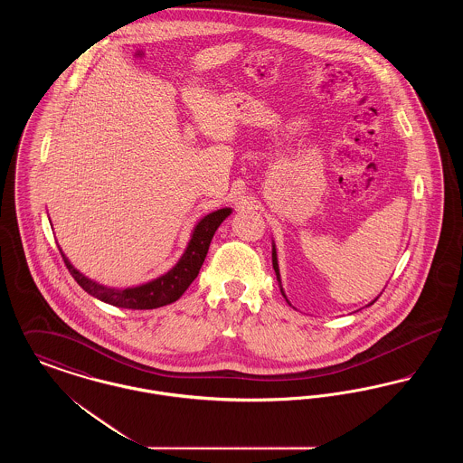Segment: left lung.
<instances>
[{
	"label": "left lung",
	"mask_w": 463,
	"mask_h": 463,
	"mask_svg": "<svg viewBox=\"0 0 463 463\" xmlns=\"http://www.w3.org/2000/svg\"><path fill=\"white\" fill-rule=\"evenodd\" d=\"M272 267H274V272H276V279H278V285H279V289H281V293H283V297L287 298V293H285V289H283V285H281V274H279V264H278V251H276V244H274V241H272ZM382 295V293H380ZM378 295V297H380ZM376 297V298H378ZM376 298L374 300H372L366 307H370V306H373L374 302H376ZM288 304H289V300L287 298Z\"/></svg>",
	"instance_id": "1"
}]
</instances>
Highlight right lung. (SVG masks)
Masks as SVG:
<instances>
[{
  "label": "right lung",
  "mask_w": 463,
  "mask_h": 463,
  "mask_svg": "<svg viewBox=\"0 0 463 463\" xmlns=\"http://www.w3.org/2000/svg\"><path fill=\"white\" fill-rule=\"evenodd\" d=\"M231 213H232V208H221L199 219L178 262L159 278L137 287L114 288L97 283L71 264V260L67 259L62 250L61 253L72 278L91 297L114 307L135 308V310L163 307L176 302L184 295V291L198 278L199 269L206 259L215 231Z\"/></svg>",
  "instance_id": "add662e5"
}]
</instances>
